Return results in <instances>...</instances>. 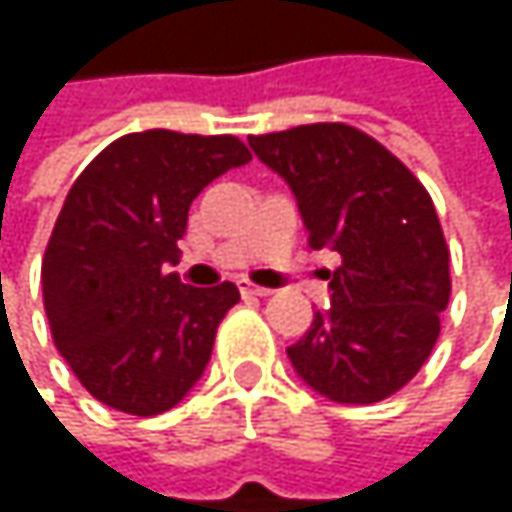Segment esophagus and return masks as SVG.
I'll use <instances>...</instances> for the list:
<instances>
[{
  "instance_id": "1",
  "label": "esophagus",
  "mask_w": 512,
  "mask_h": 512,
  "mask_svg": "<svg viewBox=\"0 0 512 512\" xmlns=\"http://www.w3.org/2000/svg\"><path fill=\"white\" fill-rule=\"evenodd\" d=\"M240 290H243L246 296H269V293H272L269 287H260V284H252L249 278H246V281H240Z\"/></svg>"
}]
</instances>
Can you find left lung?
Instances as JSON below:
<instances>
[{"label":"left lung","instance_id":"left-lung-1","mask_svg":"<svg viewBox=\"0 0 512 512\" xmlns=\"http://www.w3.org/2000/svg\"><path fill=\"white\" fill-rule=\"evenodd\" d=\"M299 204L311 249H332V308L287 347L296 373L335 403H379L430 358L451 299V252L424 183L350 124L249 136Z\"/></svg>","mask_w":512,"mask_h":512}]
</instances>
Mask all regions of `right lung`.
I'll use <instances>...</instances> for the list:
<instances>
[{
    "label": "right lung",
    "instance_id": "obj_1",
    "mask_svg": "<svg viewBox=\"0 0 512 512\" xmlns=\"http://www.w3.org/2000/svg\"><path fill=\"white\" fill-rule=\"evenodd\" d=\"M249 159L237 136L145 130L106 145L70 186L41 266L44 308L58 353L100 403L151 418L201 379L240 290L189 287L168 263L198 192Z\"/></svg>",
    "mask_w": 512,
    "mask_h": 512
}]
</instances>
